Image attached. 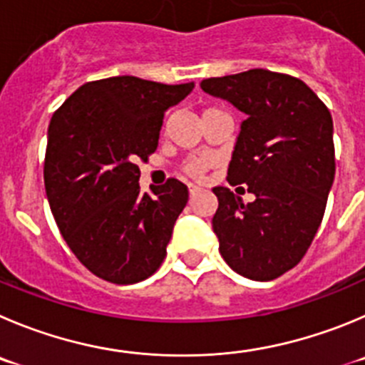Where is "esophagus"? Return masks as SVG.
<instances>
[{
  "instance_id": "1",
  "label": "esophagus",
  "mask_w": 365,
  "mask_h": 365,
  "mask_svg": "<svg viewBox=\"0 0 365 365\" xmlns=\"http://www.w3.org/2000/svg\"><path fill=\"white\" fill-rule=\"evenodd\" d=\"M200 192H202V189H200V187H196V185H189V194H190V198H196V196H198Z\"/></svg>"
}]
</instances>
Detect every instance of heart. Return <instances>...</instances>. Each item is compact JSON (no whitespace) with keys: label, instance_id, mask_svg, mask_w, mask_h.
Listing matches in <instances>:
<instances>
[{"label":"heart","instance_id":"1","mask_svg":"<svg viewBox=\"0 0 365 365\" xmlns=\"http://www.w3.org/2000/svg\"><path fill=\"white\" fill-rule=\"evenodd\" d=\"M209 110H216V108H209ZM210 167H212V160H210L209 156H190V158L183 163V171H185V175H189L190 178L202 180Z\"/></svg>","mask_w":365,"mask_h":365}]
</instances>
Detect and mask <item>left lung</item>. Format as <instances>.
Segmentation results:
<instances>
[{"instance_id":"1","label":"left lung","mask_w":365,"mask_h":365,"mask_svg":"<svg viewBox=\"0 0 365 365\" xmlns=\"http://www.w3.org/2000/svg\"><path fill=\"white\" fill-rule=\"evenodd\" d=\"M200 86L248 117L227 182L248 185L255 200L243 203L229 187L212 189L221 257L243 277H281L304 257L324 216L335 178L331 113L301 79L263 68Z\"/></svg>"}]
</instances>
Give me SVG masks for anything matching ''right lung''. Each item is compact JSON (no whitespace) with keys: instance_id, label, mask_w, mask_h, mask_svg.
Wrapping results in <instances>:
<instances>
[{"instance_id":"right-lung-1","label":"right lung","mask_w":365,"mask_h":365,"mask_svg":"<svg viewBox=\"0 0 365 365\" xmlns=\"http://www.w3.org/2000/svg\"><path fill=\"white\" fill-rule=\"evenodd\" d=\"M192 88L131 75L91 81L50 120L43 171L50 209L75 257L104 281H144L165 259L189 190L169 178L142 192L136 163L156 151L163 115Z\"/></svg>"}]
</instances>
